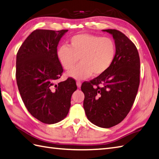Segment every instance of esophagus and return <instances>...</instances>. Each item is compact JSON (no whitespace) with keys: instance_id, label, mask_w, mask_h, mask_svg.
<instances>
[{"instance_id":"34e87169","label":"esophagus","mask_w":159,"mask_h":159,"mask_svg":"<svg viewBox=\"0 0 159 159\" xmlns=\"http://www.w3.org/2000/svg\"><path fill=\"white\" fill-rule=\"evenodd\" d=\"M76 84H77V88H80V87H81V86H82V82H81L80 81H77Z\"/></svg>"}]
</instances>
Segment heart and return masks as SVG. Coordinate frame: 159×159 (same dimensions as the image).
Here are the masks:
<instances>
[{
    "label": "heart",
    "mask_w": 159,
    "mask_h": 159,
    "mask_svg": "<svg viewBox=\"0 0 159 159\" xmlns=\"http://www.w3.org/2000/svg\"><path fill=\"white\" fill-rule=\"evenodd\" d=\"M116 52L114 41L90 34H79L70 38V44L62 45L57 56L66 70H71L79 61L80 64L67 74L75 80H84L92 74L99 75L110 67Z\"/></svg>",
    "instance_id": "1"
}]
</instances>
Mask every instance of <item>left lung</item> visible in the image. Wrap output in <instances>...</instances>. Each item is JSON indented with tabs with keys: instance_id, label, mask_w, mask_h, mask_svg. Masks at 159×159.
Masks as SVG:
<instances>
[{
	"instance_id": "obj_1",
	"label": "left lung",
	"mask_w": 159,
	"mask_h": 159,
	"mask_svg": "<svg viewBox=\"0 0 159 159\" xmlns=\"http://www.w3.org/2000/svg\"><path fill=\"white\" fill-rule=\"evenodd\" d=\"M114 40L116 52L106 71L90 82H84V108L89 120L101 128L121 122L131 109L139 85L140 61L133 42L117 30L107 29Z\"/></svg>"
}]
</instances>
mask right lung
<instances>
[{
  "label": "right lung",
  "mask_w": 159,
  "mask_h": 159,
  "mask_svg": "<svg viewBox=\"0 0 159 159\" xmlns=\"http://www.w3.org/2000/svg\"><path fill=\"white\" fill-rule=\"evenodd\" d=\"M68 30L38 29L21 45L16 57V80L30 114L45 124H55L67 116L75 81L57 82L63 69L57 56L61 39Z\"/></svg>",
  "instance_id": "right-lung-1"
}]
</instances>
